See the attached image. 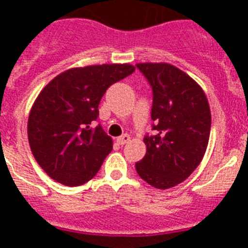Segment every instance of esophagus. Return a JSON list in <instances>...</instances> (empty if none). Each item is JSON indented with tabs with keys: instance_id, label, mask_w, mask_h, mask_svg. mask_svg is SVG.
I'll use <instances>...</instances> for the list:
<instances>
[{
	"instance_id": "34e87169",
	"label": "esophagus",
	"mask_w": 248,
	"mask_h": 248,
	"mask_svg": "<svg viewBox=\"0 0 248 248\" xmlns=\"http://www.w3.org/2000/svg\"><path fill=\"white\" fill-rule=\"evenodd\" d=\"M130 140V137H129L128 134H124L122 135V137L117 138V143L119 144V145H124V144H126Z\"/></svg>"
}]
</instances>
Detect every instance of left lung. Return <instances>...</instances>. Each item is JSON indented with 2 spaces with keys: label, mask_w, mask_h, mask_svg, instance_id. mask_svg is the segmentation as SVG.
Wrapping results in <instances>:
<instances>
[{
  "label": "left lung",
  "mask_w": 248,
  "mask_h": 248,
  "mask_svg": "<svg viewBox=\"0 0 248 248\" xmlns=\"http://www.w3.org/2000/svg\"><path fill=\"white\" fill-rule=\"evenodd\" d=\"M153 88L155 135L144 138L146 154L135 164L144 181L170 189L200 165L211 130L209 100L189 74L169 63H138Z\"/></svg>",
  "instance_id": "1"
}]
</instances>
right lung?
I'll use <instances>...</instances> for the list:
<instances>
[{
    "label": "right lung",
    "mask_w": 248,
    "mask_h": 248,
    "mask_svg": "<svg viewBox=\"0 0 248 248\" xmlns=\"http://www.w3.org/2000/svg\"><path fill=\"white\" fill-rule=\"evenodd\" d=\"M135 71L129 63L77 67L41 91L30 111L28 141L38 165L57 183L79 186L95 176L113 149L102 126L92 130L98 105L113 83Z\"/></svg>",
    "instance_id": "1"
}]
</instances>
